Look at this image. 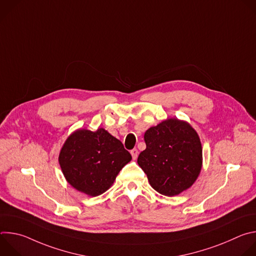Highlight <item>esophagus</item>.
<instances>
[{"label":"esophagus","instance_id":"obj_1","mask_svg":"<svg viewBox=\"0 0 256 256\" xmlns=\"http://www.w3.org/2000/svg\"><path fill=\"white\" fill-rule=\"evenodd\" d=\"M138 150L136 149H132V151H130V154H132V159L134 160H136V158H138Z\"/></svg>","mask_w":256,"mask_h":256}]
</instances>
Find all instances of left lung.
I'll return each mask as SVG.
<instances>
[{
  "instance_id": "left-lung-1",
  "label": "left lung",
  "mask_w": 256,
  "mask_h": 256,
  "mask_svg": "<svg viewBox=\"0 0 256 256\" xmlns=\"http://www.w3.org/2000/svg\"><path fill=\"white\" fill-rule=\"evenodd\" d=\"M146 149L138 164L151 186L161 194L177 196L190 188L202 169V149L190 124L170 118L150 128L144 136Z\"/></svg>"
}]
</instances>
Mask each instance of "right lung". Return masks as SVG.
I'll use <instances>...</instances> for the list:
<instances>
[{
    "label": "right lung",
    "mask_w": 256,
    "mask_h": 256,
    "mask_svg": "<svg viewBox=\"0 0 256 256\" xmlns=\"http://www.w3.org/2000/svg\"><path fill=\"white\" fill-rule=\"evenodd\" d=\"M130 160L122 142L104 128L97 132L79 130L72 134L58 157L68 184L91 196L110 188L118 172Z\"/></svg>",
    "instance_id": "1"
}]
</instances>
